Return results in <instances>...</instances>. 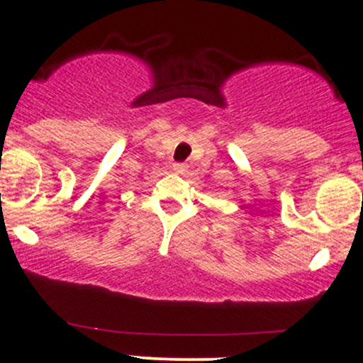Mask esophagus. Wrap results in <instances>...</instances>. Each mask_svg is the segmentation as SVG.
Segmentation results:
<instances>
[{
  "instance_id": "obj_1",
  "label": "esophagus",
  "mask_w": 363,
  "mask_h": 363,
  "mask_svg": "<svg viewBox=\"0 0 363 363\" xmlns=\"http://www.w3.org/2000/svg\"><path fill=\"white\" fill-rule=\"evenodd\" d=\"M172 170H174V174H179V175H184L186 172H188V167H186L184 163H175L174 167H172Z\"/></svg>"
}]
</instances>
